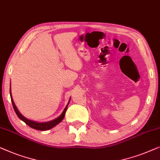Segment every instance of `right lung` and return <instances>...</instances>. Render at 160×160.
Instances as JSON below:
<instances>
[{"label":"right lung","instance_id":"obj_1","mask_svg":"<svg viewBox=\"0 0 160 160\" xmlns=\"http://www.w3.org/2000/svg\"><path fill=\"white\" fill-rule=\"evenodd\" d=\"M10 96H11V99H12V105H13V109H14V111L16 112V114H17V115L18 116V118H19L20 120H22V121H24V122L26 123L27 125L28 126H30V128H34L35 130H49L51 129V128H52L56 126L57 125H58V123L62 122L63 120V119H64V116H65V113H66V111H67V106H68L69 103V100L68 103H67V107H65V109H64V111L62 113V114L58 117V118L54 119L53 120H51V121H49V122H35V121H32V120H28V119H27L26 118H24V117L22 115V114L20 113L19 112V110L17 109V107H16L14 102H13V100L12 98V93H11V88H10Z\"/></svg>","mask_w":160,"mask_h":160}]
</instances>
